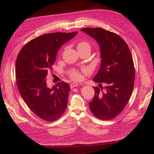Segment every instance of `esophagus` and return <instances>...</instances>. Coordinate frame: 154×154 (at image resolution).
<instances>
[{"label": "esophagus", "mask_w": 154, "mask_h": 154, "mask_svg": "<svg viewBox=\"0 0 154 154\" xmlns=\"http://www.w3.org/2000/svg\"><path fill=\"white\" fill-rule=\"evenodd\" d=\"M79 86V85L76 82H73V83H71L70 84V88H73L74 87H76V86Z\"/></svg>", "instance_id": "obj_1"}]
</instances>
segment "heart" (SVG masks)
<instances>
[{"label":"heart","instance_id":"heart-1","mask_svg":"<svg viewBox=\"0 0 154 154\" xmlns=\"http://www.w3.org/2000/svg\"><path fill=\"white\" fill-rule=\"evenodd\" d=\"M87 49L90 50L91 49V45L87 41H81L78 43L77 44V49ZM83 72H87V70L85 69L83 70ZM69 77L73 80L75 81H79L82 79V75L81 73L79 71L76 69H73L72 72L69 73Z\"/></svg>","mask_w":154,"mask_h":154}]
</instances>
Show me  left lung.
Segmentation results:
<instances>
[{
  "mask_svg": "<svg viewBox=\"0 0 154 154\" xmlns=\"http://www.w3.org/2000/svg\"><path fill=\"white\" fill-rule=\"evenodd\" d=\"M81 30L95 39L100 47L101 66L94 81L99 83L101 89L94 87L95 94L89 103L90 109L99 119H112L123 111L132 94L135 67L131 51L124 39L115 33L101 28Z\"/></svg>",
  "mask_w": 154,
  "mask_h": 154,
  "instance_id": "8db88e82",
  "label": "left lung"
}]
</instances>
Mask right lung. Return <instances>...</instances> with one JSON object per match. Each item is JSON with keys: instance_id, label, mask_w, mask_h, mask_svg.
Masks as SVG:
<instances>
[{"instance_id": "add662e5", "label": "right lung", "mask_w": 154, "mask_h": 154, "mask_svg": "<svg viewBox=\"0 0 154 154\" xmlns=\"http://www.w3.org/2000/svg\"><path fill=\"white\" fill-rule=\"evenodd\" d=\"M77 32L43 34L30 40L19 53L15 63L18 90L35 115L47 122L57 120L66 111L70 87L62 81L47 87L46 77L56 60L58 49Z\"/></svg>"}]
</instances>
